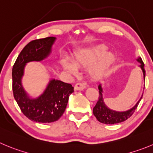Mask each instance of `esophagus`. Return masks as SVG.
Listing matches in <instances>:
<instances>
[{
  "instance_id": "34e87169",
  "label": "esophagus",
  "mask_w": 153,
  "mask_h": 153,
  "mask_svg": "<svg viewBox=\"0 0 153 153\" xmlns=\"http://www.w3.org/2000/svg\"><path fill=\"white\" fill-rule=\"evenodd\" d=\"M85 88H86V85L83 82H78L75 85V91H82Z\"/></svg>"
}]
</instances>
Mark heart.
<instances>
[{
  "label": "heart",
  "instance_id": "heart-1",
  "mask_svg": "<svg viewBox=\"0 0 153 153\" xmlns=\"http://www.w3.org/2000/svg\"><path fill=\"white\" fill-rule=\"evenodd\" d=\"M108 48L100 45L94 49L85 53H78L73 58V62L68 59H62L61 64L65 72L72 76L78 75V68H89L90 76L94 80L102 79L113 66L115 56L111 52H107Z\"/></svg>",
  "mask_w": 153,
  "mask_h": 153
}]
</instances>
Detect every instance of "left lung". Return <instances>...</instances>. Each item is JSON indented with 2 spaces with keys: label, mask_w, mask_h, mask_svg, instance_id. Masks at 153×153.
I'll use <instances>...</instances> for the list:
<instances>
[{
  "label": "left lung",
  "mask_w": 153,
  "mask_h": 153,
  "mask_svg": "<svg viewBox=\"0 0 153 153\" xmlns=\"http://www.w3.org/2000/svg\"><path fill=\"white\" fill-rule=\"evenodd\" d=\"M137 61L140 62L139 66L142 69L143 74V79L145 81L146 71L144 69L143 62L142 59L140 56L137 59ZM98 89H99V99H98L97 102V104L93 109V112H94V116L96 117L97 119L100 122L105 124V125H114V124H118L120 123V122H125V120L130 118L132 115V114L134 112L140 101L141 100L143 97L142 94V96L140 98L138 102L131 109H128L127 111H124V112H118V111L112 110V109H109V107L105 104L103 96H102L103 90H102L101 84H100L99 86H98Z\"/></svg>",
  "instance_id": "obj_1"
}]
</instances>
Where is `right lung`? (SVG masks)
I'll return each mask as SVG.
<instances>
[{"mask_svg":"<svg viewBox=\"0 0 153 153\" xmlns=\"http://www.w3.org/2000/svg\"><path fill=\"white\" fill-rule=\"evenodd\" d=\"M56 39L55 37H48L29 42L21 51L13 67L14 98L22 113L35 122L51 123L57 121L65 112L68 97L74 92V88L70 84L51 79L44 92L38 97L32 98L22 86L25 65L48 58Z\"/></svg>","mask_w":153,"mask_h":153,"instance_id":"obj_1","label":"right lung"}]
</instances>
